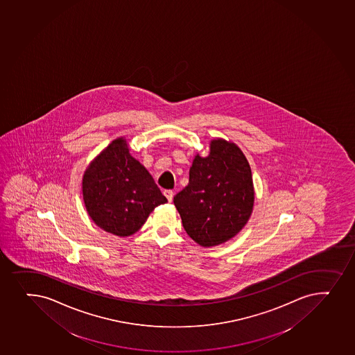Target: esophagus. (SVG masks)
<instances>
[{
	"mask_svg": "<svg viewBox=\"0 0 355 355\" xmlns=\"http://www.w3.org/2000/svg\"><path fill=\"white\" fill-rule=\"evenodd\" d=\"M164 196L168 198V202H172V199H173V192H172V190H165Z\"/></svg>",
	"mask_w": 355,
	"mask_h": 355,
	"instance_id": "34e87169",
	"label": "esophagus"
}]
</instances>
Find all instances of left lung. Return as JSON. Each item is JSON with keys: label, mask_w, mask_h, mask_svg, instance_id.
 Returning a JSON list of instances; mask_svg holds the SVG:
<instances>
[{"label": "left lung", "mask_w": 355, "mask_h": 355, "mask_svg": "<svg viewBox=\"0 0 355 355\" xmlns=\"http://www.w3.org/2000/svg\"><path fill=\"white\" fill-rule=\"evenodd\" d=\"M184 230L200 246L223 244L241 232L254 202L252 172L234 143L214 139L209 156L195 157L187 187L173 197Z\"/></svg>", "instance_id": "obj_1"}]
</instances>
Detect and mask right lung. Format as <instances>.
Instances as JSON below:
<instances>
[{
	"mask_svg": "<svg viewBox=\"0 0 355 355\" xmlns=\"http://www.w3.org/2000/svg\"><path fill=\"white\" fill-rule=\"evenodd\" d=\"M82 191L96 225L119 236L137 232L155 207L168 202L153 175L130 155L123 137L92 160L84 172Z\"/></svg>",
	"mask_w": 355,
	"mask_h": 355,
	"instance_id": "1",
	"label": "right lung"
}]
</instances>
